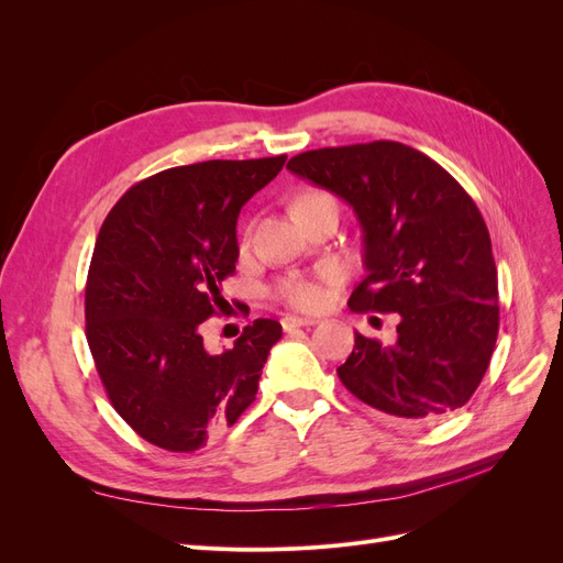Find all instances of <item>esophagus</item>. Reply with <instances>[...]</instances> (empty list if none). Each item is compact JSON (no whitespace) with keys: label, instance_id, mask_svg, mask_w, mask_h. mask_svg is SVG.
I'll return each mask as SVG.
<instances>
[{"label":"esophagus","instance_id":"34e87169","mask_svg":"<svg viewBox=\"0 0 563 563\" xmlns=\"http://www.w3.org/2000/svg\"><path fill=\"white\" fill-rule=\"evenodd\" d=\"M314 319H310V317H284L282 319V327H284V331H294V329H302V327H314Z\"/></svg>","mask_w":563,"mask_h":563}]
</instances>
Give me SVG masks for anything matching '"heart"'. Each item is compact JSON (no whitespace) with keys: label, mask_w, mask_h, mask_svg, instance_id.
Returning a JSON list of instances; mask_svg holds the SVG:
<instances>
[{"label":"heart","mask_w":563,"mask_h":563,"mask_svg":"<svg viewBox=\"0 0 563 563\" xmlns=\"http://www.w3.org/2000/svg\"><path fill=\"white\" fill-rule=\"evenodd\" d=\"M321 199H333L331 195L327 192H319V190H308L302 192L294 209H300V207H310V203H317ZM333 277L329 275V272H323L321 277H302V275H288L284 279H279L275 284V296L279 300H284L286 305H291L294 310H300V312H317L321 310L323 305L329 302V288L327 284L331 282Z\"/></svg>","instance_id":"1"}]
</instances>
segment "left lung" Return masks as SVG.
Masks as SVG:
<instances>
[{"label":"left lung","mask_w":563,"mask_h":563,"mask_svg":"<svg viewBox=\"0 0 563 563\" xmlns=\"http://www.w3.org/2000/svg\"><path fill=\"white\" fill-rule=\"evenodd\" d=\"M286 168L360 218L366 277L350 310L401 317L391 345L356 333L338 378L356 399L411 424L465 406L490 364L500 305L488 228L463 185L395 141L310 150Z\"/></svg>","instance_id":"left-lung-1"}]
</instances>
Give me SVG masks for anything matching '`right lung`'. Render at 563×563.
<instances>
[{
	"label": "right lung",
	"instance_id": "obj_1",
	"mask_svg": "<svg viewBox=\"0 0 563 563\" xmlns=\"http://www.w3.org/2000/svg\"><path fill=\"white\" fill-rule=\"evenodd\" d=\"M286 155L211 159L135 183L98 232L84 296L87 340L114 411L135 434L192 453L253 404L282 323L255 319L223 354L199 327L223 312L240 258L236 218Z\"/></svg>",
	"mask_w": 563,
	"mask_h": 563
}]
</instances>
